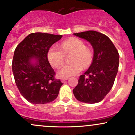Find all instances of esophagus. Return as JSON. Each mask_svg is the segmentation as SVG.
I'll return each mask as SVG.
<instances>
[{
    "instance_id": "obj_1",
    "label": "esophagus",
    "mask_w": 135,
    "mask_h": 135,
    "mask_svg": "<svg viewBox=\"0 0 135 135\" xmlns=\"http://www.w3.org/2000/svg\"><path fill=\"white\" fill-rule=\"evenodd\" d=\"M68 79H69V78H62V79H61V81H62V82L65 81L67 80Z\"/></svg>"
}]
</instances>
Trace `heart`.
I'll return each instance as SVG.
<instances>
[{"instance_id":"1","label":"heart","mask_w":135,"mask_h":135,"mask_svg":"<svg viewBox=\"0 0 135 135\" xmlns=\"http://www.w3.org/2000/svg\"><path fill=\"white\" fill-rule=\"evenodd\" d=\"M61 49L56 46H52L48 52V59L50 63L54 68H59L65 61V55L73 53L70 65H65L58 71L61 78H69L76 75L86 69L92 63L93 52L85 46L84 41L77 37H70L61 44Z\"/></svg>"}]
</instances>
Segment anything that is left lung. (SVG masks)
Returning <instances> with one entry per match:
<instances>
[{
    "label": "left lung",
    "mask_w": 135,
    "mask_h": 135,
    "mask_svg": "<svg viewBox=\"0 0 135 135\" xmlns=\"http://www.w3.org/2000/svg\"><path fill=\"white\" fill-rule=\"evenodd\" d=\"M74 35L86 39L93 46V63L81 75L73 93L79 101L86 103L101 102L113 87L118 70L119 54L107 35L89 30Z\"/></svg>",
    "instance_id": "left-lung-1"
}]
</instances>
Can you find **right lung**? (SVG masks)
I'll list each match as a JSON object with an SVG mask.
<instances>
[{"label": "right lung", "mask_w": 135, "mask_h": 135, "mask_svg": "<svg viewBox=\"0 0 135 135\" xmlns=\"http://www.w3.org/2000/svg\"><path fill=\"white\" fill-rule=\"evenodd\" d=\"M62 35L36 32L28 35L17 46L12 61V70L20 93L33 104H45L57 97L63 83L56 79L50 65L48 52ZM36 59L32 64L31 59Z\"/></svg>", "instance_id": "obj_1"}]
</instances>
